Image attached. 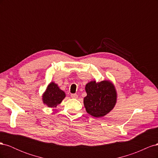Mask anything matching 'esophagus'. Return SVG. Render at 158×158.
Returning a JSON list of instances; mask_svg holds the SVG:
<instances>
[{
    "label": "esophagus",
    "mask_w": 158,
    "mask_h": 158,
    "mask_svg": "<svg viewBox=\"0 0 158 158\" xmlns=\"http://www.w3.org/2000/svg\"><path fill=\"white\" fill-rule=\"evenodd\" d=\"M70 96L72 98H74V99H77L78 98V95L76 94H72L70 95Z\"/></svg>",
    "instance_id": "1"
}]
</instances>
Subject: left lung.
Masks as SVG:
<instances>
[{"mask_svg": "<svg viewBox=\"0 0 158 158\" xmlns=\"http://www.w3.org/2000/svg\"><path fill=\"white\" fill-rule=\"evenodd\" d=\"M85 92L87 96L84 99V107L87 113L94 117L105 116L116 103V90L109 81L90 82L85 85Z\"/></svg>", "mask_w": 158, "mask_h": 158, "instance_id": "obj_1", "label": "left lung"}]
</instances>
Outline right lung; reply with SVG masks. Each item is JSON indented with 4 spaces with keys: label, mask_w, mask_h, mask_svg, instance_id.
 Listing matches in <instances>:
<instances>
[{
    "label": "right lung",
    "mask_w": 158,
    "mask_h": 158,
    "mask_svg": "<svg viewBox=\"0 0 158 158\" xmlns=\"http://www.w3.org/2000/svg\"><path fill=\"white\" fill-rule=\"evenodd\" d=\"M64 98L65 94L63 91L60 89L54 82H51L43 95V100L49 107H54L60 104Z\"/></svg>",
    "instance_id": "1"
}]
</instances>
